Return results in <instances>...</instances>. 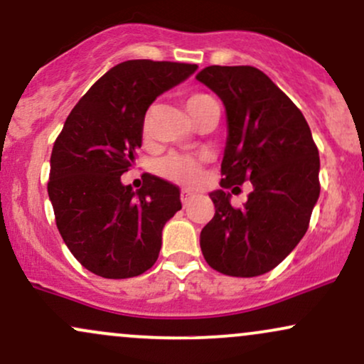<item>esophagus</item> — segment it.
Masks as SVG:
<instances>
[{
  "mask_svg": "<svg viewBox=\"0 0 364 364\" xmlns=\"http://www.w3.org/2000/svg\"><path fill=\"white\" fill-rule=\"evenodd\" d=\"M195 198V195L191 193L190 190H183L181 191V203H183V207H188V203H190L191 200Z\"/></svg>",
  "mask_w": 364,
  "mask_h": 364,
  "instance_id": "1",
  "label": "esophagus"
}]
</instances>
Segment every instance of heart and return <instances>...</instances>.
<instances>
[{
	"label": "heart",
	"mask_w": 364,
	"mask_h": 364,
	"mask_svg": "<svg viewBox=\"0 0 364 364\" xmlns=\"http://www.w3.org/2000/svg\"><path fill=\"white\" fill-rule=\"evenodd\" d=\"M208 102H213L212 96L205 93H193L188 96L185 105L188 113L193 117L195 112ZM146 132L147 129H144V134ZM157 173H159L164 179L178 183V185L195 186L201 181V163L200 159H196L193 156L169 154L168 157H164V159H161L159 163H157Z\"/></svg>",
	"instance_id": "1"
}]
</instances>
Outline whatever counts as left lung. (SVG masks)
I'll use <instances>...</instances> for the list:
<instances>
[{"label":"left lung","mask_w":364,"mask_h":364,"mask_svg":"<svg viewBox=\"0 0 364 364\" xmlns=\"http://www.w3.org/2000/svg\"><path fill=\"white\" fill-rule=\"evenodd\" d=\"M196 80L225 105L220 186L253 185L240 209L231 207L228 192L210 193L215 215L200 234L201 252L218 273L259 277L277 268L309 229L321 193L318 149L296 105L259 69L208 65Z\"/></svg>","instance_id":"obj_1"}]
</instances>
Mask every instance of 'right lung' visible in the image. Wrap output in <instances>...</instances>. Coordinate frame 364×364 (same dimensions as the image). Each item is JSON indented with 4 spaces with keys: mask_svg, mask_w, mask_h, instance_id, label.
<instances>
[{
    "mask_svg": "<svg viewBox=\"0 0 364 364\" xmlns=\"http://www.w3.org/2000/svg\"><path fill=\"white\" fill-rule=\"evenodd\" d=\"M196 68L149 59L117 64L86 91L57 135L47 185L57 229L98 277L124 279L152 268L163 227L181 210L178 186L147 174L134 191L120 176L142 146L147 108Z\"/></svg>",
    "mask_w": 364,
    "mask_h": 364,
    "instance_id": "add662e5",
    "label": "right lung"
}]
</instances>
